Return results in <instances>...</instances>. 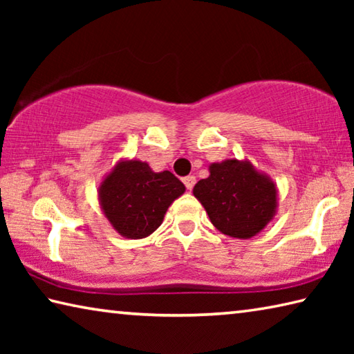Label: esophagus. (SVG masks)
<instances>
[{
	"label": "esophagus",
	"instance_id": "1",
	"mask_svg": "<svg viewBox=\"0 0 354 354\" xmlns=\"http://www.w3.org/2000/svg\"><path fill=\"white\" fill-rule=\"evenodd\" d=\"M195 181H196L195 176H192V175L183 178V183H184L185 187H187V190H192V187H194V185H195Z\"/></svg>",
	"mask_w": 354,
	"mask_h": 354
}]
</instances>
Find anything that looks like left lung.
I'll list each match as a JSON object with an SVG mask.
<instances>
[{
    "label": "left lung",
    "instance_id": "left-lung-1",
    "mask_svg": "<svg viewBox=\"0 0 354 354\" xmlns=\"http://www.w3.org/2000/svg\"><path fill=\"white\" fill-rule=\"evenodd\" d=\"M194 195L206 209L211 223L236 239L259 234L278 209L277 184L247 159L209 165V176L195 184Z\"/></svg>",
    "mask_w": 354,
    "mask_h": 354
}]
</instances>
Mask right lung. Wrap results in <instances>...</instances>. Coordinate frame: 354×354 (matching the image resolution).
I'll return each instance as SVG.
<instances>
[{"label": "right lung", "mask_w": 354, "mask_h": 354, "mask_svg": "<svg viewBox=\"0 0 354 354\" xmlns=\"http://www.w3.org/2000/svg\"><path fill=\"white\" fill-rule=\"evenodd\" d=\"M184 192L169 170L153 171L139 159H120L100 183L98 201L120 236L143 239L162 225L167 209Z\"/></svg>", "instance_id": "obj_1"}]
</instances>
